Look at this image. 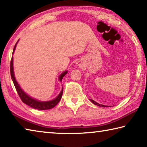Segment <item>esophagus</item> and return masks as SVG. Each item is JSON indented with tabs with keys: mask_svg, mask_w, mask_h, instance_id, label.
Here are the masks:
<instances>
[{
	"mask_svg": "<svg viewBox=\"0 0 147 147\" xmlns=\"http://www.w3.org/2000/svg\"><path fill=\"white\" fill-rule=\"evenodd\" d=\"M78 65H80V64H78Z\"/></svg>",
	"mask_w": 147,
	"mask_h": 147,
	"instance_id": "obj_1",
	"label": "esophagus"
}]
</instances>
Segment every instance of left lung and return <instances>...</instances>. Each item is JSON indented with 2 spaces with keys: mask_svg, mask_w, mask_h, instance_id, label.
<instances>
[{
  "mask_svg": "<svg viewBox=\"0 0 147 147\" xmlns=\"http://www.w3.org/2000/svg\"><path fill=\"white\" fill-rule=\"evenodd\" d=\"M90 100L91 101V102H92L93 104H94L95 105H96V106H100V107H107V106H104V105H102V104H100L97 103V102H96L95 101H94L93 100L90 99Z\"/></svg>",
  "mask_w": 147,
  "mask_h": 147,
  "instance_id": "obj_1",
  "label": "left lung"
}]
</instances>
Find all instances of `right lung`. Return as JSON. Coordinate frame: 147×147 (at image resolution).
Here are the masks:
<instances>
[{
    "label": "right lung",
    "mask_w": 147,
    "mask_h": 147,
    "mask_svg": "<svg viewBox=\"0 0 147 147\" xmlns=\"http://www.w3.org/2000/svg\"><path fill=\"white\" fill-rule=\"evenodd\" d=\"M18 42V41H17ZM16 45L14 47L13 49V54L15 52V50L16 46ZM13 57H11V63H10V72H11V79L13 80V82L14 83V85H15V88L16 90V91L18 94L19 96L21 98L22 101L24 102V104H27V106H29L30 107L34 108V109H38V110H46V109H52V108L54 107L56 105L59 103V102L60 101L61 98L62 97V95H63V88H62V90L61 91V93L59 94L57 97L52 100H50V101H46V102H41V101H38L37 100H36L34 98H32V97H30L28 95L24 92V91L22 90V88H20V86L18 84L17 81H16L15 77V75H14V71H13ZM68 71H65L60 75L59 76V81H61L62 79L63 78L65 75L67 74Z\"/></svg>",
    "instance_id": "obj_1"
}]
</instances>
